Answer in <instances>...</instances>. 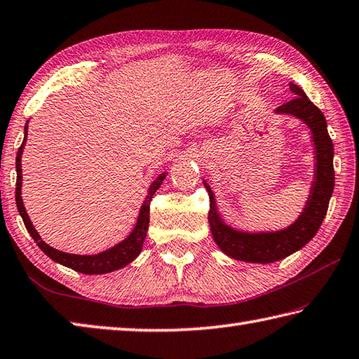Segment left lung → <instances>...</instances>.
<instances>
[{
	"label": "left lung",
	"instance_id": "obj_1",
	"mask_svg": "<svg viewBox=\"0 0 359 359\" xmlns=\"http://www.w3.org/2000/svg\"><path fill=\"white\" fill-rule=\"evenodd\" d=\"M295 99L275 109V114L293 116L302 121L311 132L314 142V179L311 182L308 201L293 223L279 231L248 232L227 224L221 217L215 194L207 180H202L210 198L208 224L215 243L226 256L251 264H271L290 256L309 243L327 215L331 194L334 190V147L327 128L323 113L312 103L304 90L295 83H289Z\"/></svg>",
	"mask_w": 359,
	"mask_h": 359
}]
</instances>
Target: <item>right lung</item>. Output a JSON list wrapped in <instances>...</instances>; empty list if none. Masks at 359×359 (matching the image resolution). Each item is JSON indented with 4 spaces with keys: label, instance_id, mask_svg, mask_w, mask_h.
<instances>
[{
    "label": "right lung",
    "instance_id": "1",
    "mask_svg": "<svg viewBox=\"0 0 359 359\" xmlns=\"http://www.w3.org/2000/svg\"><path fill=\"white\" fill-rule=\"evenodd\" d=\"M26 135H28V122L25 126V138L20 149L17 152V158H15V168H17V185H15V202H17V208L18 213L25 223L26 231L29 232V236L34 238V242L37 246L47 254V256L55 260V262L61 264L64 266H69V269L75 270L78 273H83V275H105V273H111L119 269H123V266L128 265L130 262L140 256V252L142 250V243H144L146 233H147V227H149V210H151V201L155 191L158 190L160 185L163 184V180L166 179V171H163L161 174L157 175L151 187L147 190V196L144 198V202L140 208V215L138 219H136V224L133 227V231L128 233L127 238H123L122 242L117 245L111 246L109 250L102 251L99 254H70V252H64L56 250V248L50 246L48 243H45L43 240L39 236V232L34 229L31 219L26 213V208L23 205V199H22V154H23V147L26 142Z\"/></svg>",
    "mask_w": 359,
    "mask_h": 359
}]
</instances>
